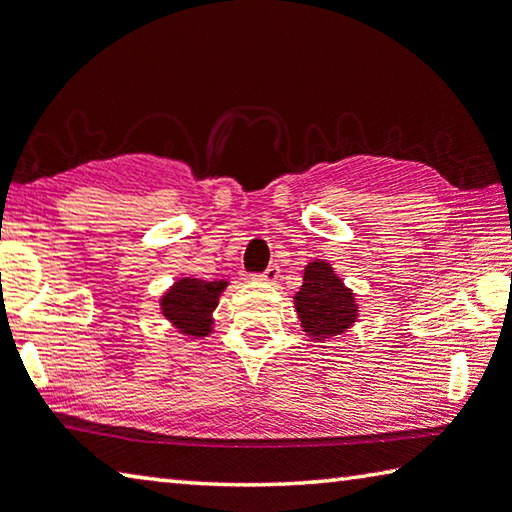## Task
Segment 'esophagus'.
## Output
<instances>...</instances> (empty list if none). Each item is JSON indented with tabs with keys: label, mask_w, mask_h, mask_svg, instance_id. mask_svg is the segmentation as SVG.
Listing matches in <instances>:
<instances>
[{
	"label": "esophagus",
	"mask_w": 512,
	"mask_h": 512,
	"mask_svg": "<svg viewBox=\"0 0 512 512\" xmlns=\"http://www.w3.org/2000/svg\"><path fill=\"white\" fill-rule=\"evenodd\" d=\"M278 278H280V269L275 264H271L269 269H266L262 275H257V280L259 282H266V285H275V282H278Z\"/></svg>",
	"instance_id": "34e87169"
}]
</instances>
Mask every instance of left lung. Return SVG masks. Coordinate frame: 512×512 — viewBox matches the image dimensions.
Instances as JSON below:
<instances>
[{"mask_svg": "<svg viewBox=\"0 0 512 512\" xmlns=\"http://www.w3.org/2000/svg\"><path fill=\"white\" fill-rule=\"evenodd\" d=\"M300 328L312 342H330L351 330L360 319V303L353 289L339 278L326 259L305 266L303 285L294 294Z\"/></svg>", "mask_w": 512, "mask_h": 512, "instance_id": "left-lung-1", "label": "left lung"}]
</instances>
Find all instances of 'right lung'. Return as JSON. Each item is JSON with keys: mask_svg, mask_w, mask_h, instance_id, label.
<instances>
[{"mask_svg": "<svg viewBox=\"0 0 512 512\" xmlns=\"http://www.w3.org/2000/svg\"><path fill=\"white\" fill-rule=\"evenodd\" d=\"M230 280L177 278L159 296V314L175 332L189 339H205L214 332V310Z\"/></svg>", "mask_w": 512, "mask_h": 512, "instance_id": "obj_1", "label": "right lung"}]
</instances>
